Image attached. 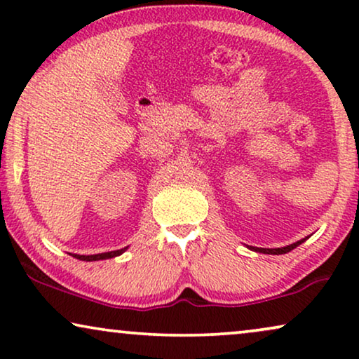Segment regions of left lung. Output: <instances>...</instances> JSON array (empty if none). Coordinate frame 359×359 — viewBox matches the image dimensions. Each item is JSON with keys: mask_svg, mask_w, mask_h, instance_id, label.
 Here are the masks:
<instances>
[{"mask_svg": "<svg viewBox=\"0 0 359 359\" xmlns=\"http://www.w3.org/2000/svg\"><path fill=\"white\" fill-rule=\"evenodd\" d=\"M309 238V237H307ZM307 238H302L299 240L296 243H291V245H286V247H281V248H258V247H248L250 250H253V252H258V253H266V255H284V253H289L291 250H294L299 245L306 242Z\"/></svg>", "mask_w": 359, "mask_h": 359, "instance_id": "1", "label": "left lung"}]
</instances>
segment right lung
<instances>
[{
  "label": "right lung",
  "mask_w": 359,
  "mask_h": 359,
  "mask_svg": "<svg viewBox=\"0 0 359 359\" xmlns=\"http://www.w3.org/2000/svg\"><path fill=\"white\" fill-rule=\"evenodd\" d=\"M127 250L126 248H121V250H114V252H106V253H97V255H72V257H75L76 259H81V262H97V259H107V258H114V257H119Z\"/></svg>",
  "instance_id": "right-lung-1"
}]
</instances>
